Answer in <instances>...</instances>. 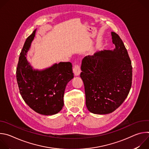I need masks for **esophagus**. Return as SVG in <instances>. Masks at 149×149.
I'll list each match as a JSON object with an SVG mask.
<instances>
[{
  "label": "esophagus",
  "instance_id": "1",
  "mask_svg": "<svg viewBox=\"0 0 149 149\" xmlns=\"http://www.w3.org/2000/svg\"><path fill=\"white\" fill-rule=\"evenodd\" d=\"M73 72L75 76H79L81 74V69L78 65H75L73 68Z\"/></svg>",
  "mask_w": 149,
  "mask_h": 149
}]
</instances>
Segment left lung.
<instances>
[{"instance_id": "1", "label": "left lung", "mask_w": 149, "mask_h": 149, "mask_svg": "<svg viewBox=\"0 0 149 149\" xmlns=\"http://www.w3.org/2000/svg\"><path fill=\"white\" fill-rule=\"evenodd\" d=\"M115 48L97 51L82 59L83 81L88 110L107 114L118 108L128 95L132 83V67L120 36L111 32Z\"/></svg>"}]
</instances>
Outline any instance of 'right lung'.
I'll return each mask as SVG.
<instances>
[{"mask_svg": "<svg viewBox=\"0 0 149 149\" xmlns=\"http://www.w3.org/2000/svg\"><path fill=\"white\" fill-rule=\"evenodd\" d=\"M36 31L26 39L21 51L16 79L20 94L29 107L40 114L52 116L63 107L66 86L74 78L72 65L60 62L42 70L33 68L26 58Z\"/></svg>", "mask_w": 149, "mask_h": 149, "instance_id": "1", "label": "right lung"}]
</instances>
